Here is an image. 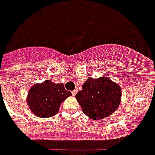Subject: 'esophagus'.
Wrapping results in <instances>:
<instances>
[{
  "mask_svg": "<svg viewBox=\"0 0 155 155\" xmlns=\"http://www.w3.org/2000/svg\"><path fill=\"white\" fill-rule=\"evenodd\" d=\"M77 91H78V89H75V90H74V91H72V94H73L74 96H75V94L77 93Z\"/></svg>",
  "mask_w": 155,
  "mask_h": 155,
  "instance_id": "esophagus-1",
  "label": "esophagus"
}]
</instances>
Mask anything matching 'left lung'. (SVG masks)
I'll use <instances>...</instances> for the list:
<instances>
[{
    "instance_id": "1",
    "label": "left lung",
    "mask_w": 155,
    "mask_h": 155,
    "mask_svg": "<svg viewBox=\"0 0 155 155\" xmlns=\"http://www.w3.org/2000/svg\"><path fill=\"white\" fill-rule=\"evenodd\" d=\"M75 98L85 115L93 120H101L111 115L118 108L122 89L110 78L89 77Z\"/></svg>"
}]
</instances>
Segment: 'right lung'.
<instances>
[{
	"instance_id": "obj_1",
	"label": "right lung",
	"mask_w": 155,
	"mask_h": 155,
	"mask_svg": "<svg viewBox=\"0 0 155 155\" xmlns=\"http://www.w3.org/2000/svg\"><path fill=\"white\" fill-rule=\"evenodd\" d=\"M71 95L62 83L56 84L48 80L30 88L27 103L32 114L42 118L51 117L58 113L61 103Z\"/></svg>"
}]
</instances>
